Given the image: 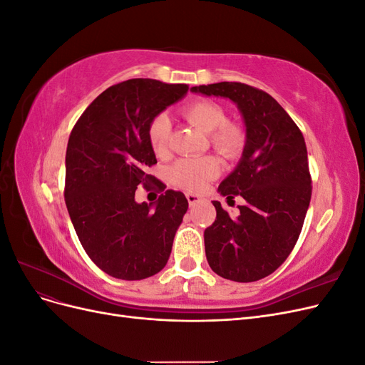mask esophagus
<instances>
[{
	"label": "esophagus",
	"mask_w": 365,
	"mask_h": 365,
	"mask_svg": "<svg viewBox=\"0 0 365 365\" xmlns=\"http://www.w3.org/2000/svg\"><path fill=\"white\" fill-rule=\"evenodd\" d=\"M185 197H187V201H189V205H190V207L196 205L197 202H201V196H197V195H195V193H187Z\"/></svg>",
	"instance_id": "esophagus-1"
}]
</instances>
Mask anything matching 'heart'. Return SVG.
Instances as JSON below:
<instances>
[{
	"label": "heart",
	"instance_id": "heart-1",
	"mask_svg": "<svg viewBox=\"0 0 365 365\" xmlns=\"http://www.w3.org/2000/svg\"><path fill=\"white\" fill-rule=\"evenodd\" d=\"M185 118L204 134L210 135V141L225 157H233L240 150L244 135L235 125H227V115L222 108L215 102L200 101L184 109ZM170 118L168 114H158L152 118L148 138L152 150L163 153L168 148L170 135ZM219 173V164L212 157L181 158L173 163L169 169V176L173 184L181 185L189 190H201L210 180Z\"/></svg>",
	"mask_w": 365,
	"mask_h": 365
}]
</instances>
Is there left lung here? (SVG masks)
<instances>
[{"instance_id":"left-lung-1","label":"left lung","mask_w":365,"mask_h":365,"mask_svg":"<svg viewBox=\"0 0 365 365\" xmlns=\"http://www.w3.org/2000/svg\"><path fill=\"white\" fill-rule=\"evenodd\" d=\"M190 91L233 102L244 120L242 157L217 192L242 196L231 217L213 201L216 220L204 231L210 268L233 282L267 277L289 256L311 202V173L303 134L274 97L239 82L192 86Z\"/></svg>"}]
</instances>
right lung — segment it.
Instances as JSON below:
<instances>
[{
    "label": "right lung",
    "mask_w": 365,
    "mask_h": 365,
    "mask_svg": "<svg viewBox=\"0 0 365 365\" xmlns=\"http://www.w3.org/2000/svg\"><path fill=\"white\" fill-rule=\"evenodd\" d=\"M187 90L153 79L113 85L71 130L65 204L83 250L111 277L148 279L168 263L189 202L184 193L165 190L157 202L140 204L135 190L153 180L146 173L157 163L148 138L152 118L180 102Z\"/></svg>",
    "instance_id": "obj_1"
}]
</instances>
